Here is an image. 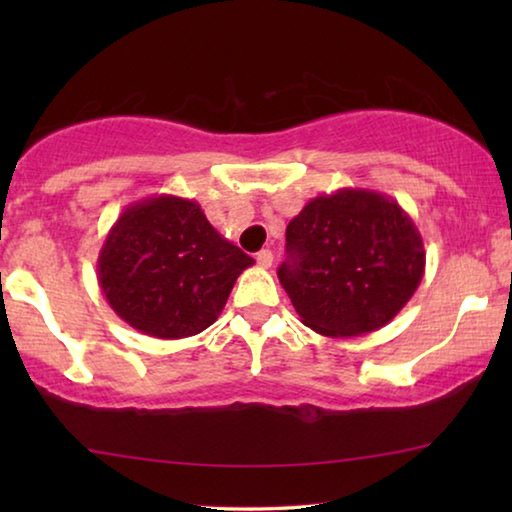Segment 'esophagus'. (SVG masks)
Wrapping results in <instances>:
<instances>
[{
    "label": "esophagus",
    "mask_w": 512,
    "mask_h": 512,
    "mask_svg": "<svg viewBox=\"0 0 512 512\" xmlns=\"http://www.w3.org/2000/svg\"><path fill=\"white\" fill-rule=\"evenodd\" d=\"M257 264L262 266V268L271 266L273 264V253H271V250H259V253H257Z\"/></svg>",
    "instance_id": "34e87169"
}]
</instances>
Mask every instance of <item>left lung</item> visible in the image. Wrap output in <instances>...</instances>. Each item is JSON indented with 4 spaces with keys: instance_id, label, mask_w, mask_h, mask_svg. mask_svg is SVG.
I'll return each mask as SVG.
<instances>
[{
    "instance_id": "8db88e82",
    "label": "left lung",
    "mask_w": 512,
    "mask_h": 512,
    "mask_svg": "<svg viewBox=\"0 0 512 512\" xmlns=\"http://www.w3.org/2000/svg\"><path fill=\"white\" fill-rule=\"evenodd\" d=\"M289 259L277 277L302 323L348 339L400 314L424 275V244L400 203L343 187L311 198L287 225Z\"/></svg>"
}]
</instances>
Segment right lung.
I'll use <instances>...</instances> for the list:
<instances>
[{
	"mask_svg": "<svg viewBox=\"0 0 512 512\" xmlns=\"http://www.w3.org/2000/svg\"><path fill=\"white\" fill-rule=\"evenodd\" d=\"M253 264L214 230L196 201L160 194L119 214L103 239L97 277L124 323L171 341L210 327Z\"/></svg>",
	"mask_w": 512,
	"mask_h": 512,
	"instance_id": "right-lung-1",
	"label": "right lung"
}]
</instances>
